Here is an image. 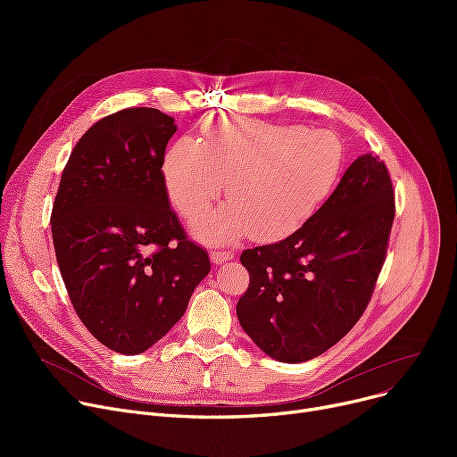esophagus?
Listing matches in <instances>:
<instances>
[{
  "label": "esophagus",
  "mask_w": 457,
  "mask_h": 457,
  "mask_svg": "<svg viewBox=\"0 0 457 457\" xmlns=\"http://www.w3.org/2000/svg\"><path fill=\"white\" fill-rule=\"evenodd\" d=\"M209 255H211V261L214 262V265H222V262L231 261L235 257L233 252H219V250H212Z\"/></svg>",
  "instance_id": "1"
}]
</instances>
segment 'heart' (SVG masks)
Masks as SVG:
<instances>
[{
  "instance_id": "1",
  "label": "heart",
  "mask_w": 457,
  "mask_h": 457,
  "mask_svg": "<svg viewBox=\"0 0 457 457\" xmlns=\"http://www.w3.org/2000/svg\"><path fill=\"white\" fill-rule=\"evenodd\" d=\"M345 152L331 131L265 120L219 118L202 142L181 137L166 150V196L187 222H198L220 198L229 202L196 228L207 245H229L252 233L279 241L326 204L341 178Z\"/></svg>"
}]
</instances>
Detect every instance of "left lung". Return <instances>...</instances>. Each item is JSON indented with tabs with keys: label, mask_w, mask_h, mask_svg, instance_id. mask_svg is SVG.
Here are the masks:
<instances>
[{
	"label": "left lung",
	"mask_w": 457,
	"mask_h": 457,
	"mask_svg": "<svg viewBox=\"0 0 457 457\" xmlns=\"http://www.w3.org/2000/svg\"><path fill=\"white\" fill-rule=\"evenodd\" d=\"M393 220L387 166L372 154L357 157L305 226L241 253L250 285L237 317L250 339L281 363L337 345L369 305Z\"/></svg>",
	"instance_id": "left-lung-1"
}]
</instances>
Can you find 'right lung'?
<instances>
[{"label": "right lung", "mask_w": 457, "mask_h": 457, "mask_svg": "<svg viewBox=\"0 0 457 457\" xmlns=\"http://www.w3.org/2000/svg\"><path fill=\"white\" fill-rule=\"evenodd\" d=\"M174 118L152 107L96 122L76 144L52 211L68 296L107 348L146 352L183 317L211 262L190 243L162 181Z\"/></svg>", "instance_id": "add662e5"}]
</instances>
